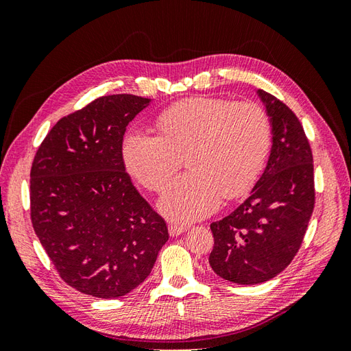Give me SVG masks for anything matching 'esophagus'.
Listing matches in <instances>:
<instances>
[{
	"label": "esophagus",
	"mask_w": 351,
	"mask_h": 351,
	"mask_svg": "<svg viewBox=\"0 0 351 351\" xmlns=\"http://www.w3.org/2000/svg\"><path fill=\"white\" fill-rule=\"evenodd\" d=\"M186 230H187L186 226H178V224H169V226H168L169 236H173V237H177V236H180V234H183V232H184Z\"/></svg>",
	"instance_id": "1"
}]
</instances>
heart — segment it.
Segmentation results:
<instances>
[{"mask_svg": "<svg viewBox=\"0 0 351 351\" xmlns=\"http://www.w3.org/2000/svg\"><path fill=\"white\" fill-rule=\"evenodd\" d=\"M158 125L162 136L132 130L124 137V164L142 186L158 192L186 158L190 171L159 199V209L180 222L209 215L222 196L247 193L272 145L269 115L252 101L190 98L162 111Z\"/></svg>", "mask_w": 351, "mask_h": 351, "instance_id": "obj_1", "label": "heart"}]
</instances>
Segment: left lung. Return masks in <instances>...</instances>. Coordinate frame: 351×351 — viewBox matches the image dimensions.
Instances as JSON below:
<instances>
[{
	"label": "left lung",
	"mask_w": 351,
	"mask_h": 351,
	"mask_svg": "<svg viewBox=\"0 0 351 351\" xmlns=\"http://www.w3.org/2000/svg\"><path fill=\"white\" fill-rule=\"evenodd\" d=\"M272 125L267 168L250 196L212 222L209 265L227 281L252 285L274 278L299 252L315 206L313 156L303 125L274 95L258 90Z\"/></svg>",
	"instance_id": "1"
}]
</instances>
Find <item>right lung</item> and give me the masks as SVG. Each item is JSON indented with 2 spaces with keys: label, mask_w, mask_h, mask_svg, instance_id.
Instances as JSON below:
<instances>
[{
  "label": "right lung",
  "mask_w": 351,
  "mask_h": 351,
  "mask_svg": "<svg viewBox=\"0 0 351 351\" xmlns=\"http://www.w3.org/2000/svg\"><path fill=\"white\" fill-rule=\"evenodd\" d=\"M151 99L108 95L62 117L30 169V219L60 277L99 299L125 295L168 240L161 215L125 171V127Z\"/></svg>",
  "instance_id": "add662e5"
}]
</instances>
